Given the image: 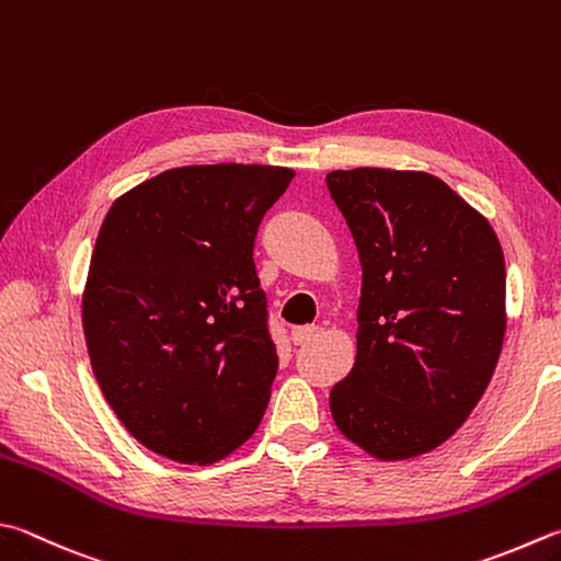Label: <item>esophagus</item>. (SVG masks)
<instances>
[{"label": "esophagus", "mask_w": 561, "mask_h": 561, "mask_svg": "<svg viewBox=\"0 0 561 561\" xmlns=\"http://www.w3.org/2000/svg\"><path fill=\"white\" fill-rule=\"evenodd\" d=\"M320 334V327L317 324H302V327H295V330L290 332L293 336V344H308L312 342L314 336Z\"/></svg>", "instance_id": "1"}]
</instances>
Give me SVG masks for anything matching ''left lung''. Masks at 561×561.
<instances>
[{
  "mask_svg": "<svg viewBox=\"0 0 561 561\" xmlns=\"http://www.w3.org/2000/svg\"><path fill=\"white\" fill-rule=\"evenodd\" d=\"M362 261L356 362L334 425L380 461L437 449L477 408L505 340V261L479 209L422 171L327 173Z\"/></svg>",
  "mask_w": 561,
  "mask_h": 561,
  "instance_id": "8db88e82",
  "label": "left lung"
}]
</instances>
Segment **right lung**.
I'll return each instance as SVG.
<instances>
[{
    "label": "right lung",
    "mask_w": 561,
    "mask_h": 561,
    "mask_svg": "<svg viewBox=\"0 0 561 561\" xmlns=\"http://www.w3.org/2000/svg\"><path fill=\"white\" fill-rule=\"evenodd\" d=\"M295 178L259 163L183 165L114 199L82 290L110 408L146 449L207 467L256 432L278 356L253 239Z\"/></svg>",
    "instance_id": "1"
}]
</instances>
